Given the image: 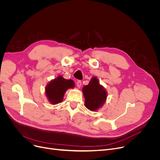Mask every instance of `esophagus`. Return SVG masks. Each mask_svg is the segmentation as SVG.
<instances>
[{"instance_id":"esophagus-1","label":"esophagus","mask_w":160,"mask_h":160,"mask_svg":"<svg viewBox=\"0 0 160 160\" xmlns=\"http://www.w3.org/2000/svg\"><path fill=\"white\" fill-rule=\"evenodd\" d=\"M81 86H82V81L81 80H78L77 82V86L78 88H80L81 87Z\"/></svg>"}]
</instances>
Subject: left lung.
I'll return each instance as SVG.
<instances>
[{
    "mask_svg": "<svg viewBox=\"0 0 160 160\" xmlns=\"http://www.w3.org/2000/svg\"><path fill=\"white\" fill-rule=\"evenodd\" d=\"M85 97V106L91 111H97L106 101L107 92L104 87L100 85L97 77H93L89 84L82 88Z\"/></svg>",
    "mask_w": 160,
    "mask_h": 160,
    "instance_id": "1",
    "label": "left lung"
}]
</instances>
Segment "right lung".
<instances>
[{
    "label": "right lung",
    "mask_w": 160,
    "mask_h": 160,
    "mask_svg": "<svg viewBox=\"0 0 160 160\" xmlns=\"http://www.w3.org/2000/svg\"><path fill=\"white\" fill-rule=\"evenodd\" d=\"M74 87V82L72 80H67L62 76H59L50 81L46 86L45 93L48 101L52 104L60 103L67 89Z\"/></svg>",
    "instance_id": "obj_1"
}]
</instances>
